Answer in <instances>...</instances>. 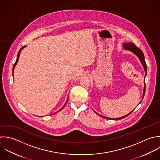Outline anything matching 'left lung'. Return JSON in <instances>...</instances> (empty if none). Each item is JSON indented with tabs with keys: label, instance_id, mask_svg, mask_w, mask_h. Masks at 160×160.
<instances>
[{
	"label": "left lung",
	"instance_id": "left-lung-1",
	"mask_svg": "<svg viewBox=\"0 0 160 160\" xmlns=\"http://www.w3.org/2000/svg\"><path fill=\"white\" fill-rule=\"evenodd\" d=\"M123 48H124L125 49L130 50L131 52H132L133 53H135V54L138 57V58L140 59V62H141V63H142V65H143V68H144V70H145V77H146V75H147V63H146V62H145V56H144V54H143V52H142L139 48H138L133 43H131V42H130V43H123ZM144 83H145V86H144V90H143V98L144 95H145V88H146L145 81H144ZM142 101L140 102V103L142 102ZM140 103H139V104H140ZM134 110H135V109H134ZM134 110H133L132 112H131L130 113H129L128 114H127V115H125V116H123V117H122L117 118H110L105 117H103V116H102V115H99V114L97 113L96 112H95L98 115H99V116H100L101 117H103V118H106V119H108V120H119L123 119V118H126L127 117H128V115H130L134 111Z\"/></svg>",
	"mask_w": 160,
	"mask_h": 160
}]
</instances>
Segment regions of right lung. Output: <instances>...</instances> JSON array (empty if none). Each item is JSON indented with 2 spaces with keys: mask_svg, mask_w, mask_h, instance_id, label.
Instances as JSON below:
<instances>
[{
  "mask_svg": "<svg viewBox=\"0 0 160 160\" xmlns=\"http://www.w3.org/2000/svg\"><path fill=\"white\" fill-rule=\"evenodd\" d=\"M25 46H23V47H22L20 49V50H19V52H18V55H17V60H16V61H15V63L13 64V68H12V74H13V71H14V68H15V65H16V64H17V63L18 62V58H19V56H20V52H21V50L23 48H25ZM68 98H67V102H66V103H65V105L58 111V112H55V113H57V112H60V110H62V109H63V108L65 107V105H66V103H67V101H68ZM54 114V113H53Z\"/></svg>",
  "mask_w": 160,
  "mask_h": 160,
  "instance_id": "1",
  "label": "right lung"
}]
</instances>
